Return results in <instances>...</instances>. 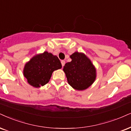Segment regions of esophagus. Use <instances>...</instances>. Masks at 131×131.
I'll use <instances>...</instances> for the list:
<instances>
[{"mask_svg":"<svg viewBox=\"0 0 131 131\" xmlns=\"http://www.w3.org/2000/svg\"><path fill=\"white\" fill-rule=\"evenodd\" d=\"M61 64H62V67H64V65H65V61H64V60H62V61H61Z\"/></svg>","mask_w":131,"mask_h":131,"instance_id":"34e87169","label":"esophagus"}]
</instances>
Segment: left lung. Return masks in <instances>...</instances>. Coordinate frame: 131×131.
Here are the masks:
<instances>
[{"label":"left lung","instance_id":"left-lung-1","mask_svg":"<svg viewBox=\"0 0 131 131\" xmlns=\"http://www.w3.org/2000/svg\"><path fill=\"white\" fill-rule=\"evenodd\" d=\"M72 61L66 63L63 70L67 81L73 89H86L96 78V70L90 59L83 53L75 52L70 56Z\"/></svg>","mask_w":131,"mask_h":131}]
</instances>
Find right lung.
<instances>
[{
    "label": "right lung",
    "mask_w": 131,
    "mask_h": 131,
    "mask_svg": "<svg viewBox=\"0 0 131 131\" xmlns=\"http://www.w3.org/2000/svg\"><path fill=\"white\" fill-rule=\"evenodd\" d=\"M61 67L62 65L57 56L45 51L34 56L25 64L24 75L30 85L39 88L49 81L53 71Z\"/></svg>",
    "instance_id": "right-lung-1"
}]
</instances>
